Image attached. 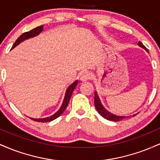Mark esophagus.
I'll return each mask as SVG.
<instances>
[{
  "label": "esophagus",
  "mask_w": 160,
  "mask_h": 160,
  "mask_svg": "<svg viewBox=\"0 0 160 160\" xmlns=\"http://www.w3.org/2000/svg\"><path fill=\"white\" fill-rule=\"evenodd\" d=\"M92 78V74L87 72L82 75L81 78H80V80H81L82 82H86L87 81V80H91Z\"/></svg>",
  "instance_id": "34e87169"
}]
</instances>
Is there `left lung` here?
Instances as JSON below:
<instances>
[{
	"label": "left lung",
	"mask_w": 160,
	"mask_h": 160,
	"mask_svg": "<svg viewBox=\"0 0 160 160\" xmlns=\"http://www.w3.org/2000/svg\"><path fill=\"white\" fill-rule=\"evenodd\" d=\"M138 44L139 47H141V48L144 49L145 50L148 51V49L144 47V44H143L141 41H138ZM95 107L96 108L97 111L98 112L99 114L102 116V117H103L104 119H106V120H108L110 121H114V122H118V121H121L122 120H123V119L126 118V117L117 116V115L113 114V113H110L109 111H108L102 104V102H101L100 99H99V97L98 95V93H97V92H95ZM136 114H134L132 117H135Z\"/></svg>",
	"instance_id": "left-lung-1"
}]
</instances>
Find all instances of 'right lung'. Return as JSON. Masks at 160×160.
Instances as JSON below:
<instances>
[{"label":"right lung","instance_id":"right-lung-1","mask_svg":"<svg viewBox=\"0 0 160 160\" xmlns=\"http://www.w3.org/2000/svg\"><path fill=\"white\" fill-rule=\"evenodd\" d=\"M43 25H41V26H38V27L32 29V30H31L30 32L23 33V34H22V35H20L19 37V38H18V39L16 40V42L14 43V44L12 45V49H13L14 47H16V46L19 45L22 41H23V40H27V39H28V38H33V37L38 35V34H39L40 32H43ZM78 80H76V81H74L72 84H71V85H70L68 86V88L67 90H66L65 98H64V101H63V103H62L61 108H60V109L58 110V111H57L56 113H54L53 115L50 116V117H46V118H42V119L31 118V119H32V120L36 121V122H50V121H52L53 120H55V119L58 118L59 116H61V114H62V113L65 111L66 108H67L68 104V102L70 101V98H71V95H72V93H73V91L74 90V89L76 88V86H77V85H78Z\"/></svg>","mask_w":160,"mask_h":160}]
</instances>
